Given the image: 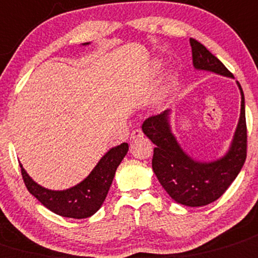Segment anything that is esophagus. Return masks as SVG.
<instances>
[{"label":"esophagus","mask_w":258,"mask_h":258,"mask_svg":"<svg viewBox=\"0 0 258 258\" xmlns=\"http://www.w3.org/2000/svg\"><path fill=\"white\" fill-rule=\"evenodd\" d=\"M140 137H144V132H142V130L136 128V130H134V131L131 132V136H130V139L134 141V140L140 139Z\"/></svg>","instance_id":"esophagus-1"}]
</instances>
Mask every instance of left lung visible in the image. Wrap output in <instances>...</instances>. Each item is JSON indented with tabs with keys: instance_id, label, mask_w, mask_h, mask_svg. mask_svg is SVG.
<instances>
[{
	"instance_id": "8db88e82",
	"label": "left lung",
	"mask_w": 258,
	"mask_h": 258,
	"mask_svg": "<svg viewBox=\"0 0 258 258\" xmlns=\"http://www.w3.org/2000/svg\"><path fill=\"white\" fill-rule=\"evenodd\" d=\"M192 64L197 69L222 76L233 74L203 44L190 37ZM238 83V82H237ZM241 117L228 154L218 161L202 164L190 159L177 145L169 126V111L151 116L142 123V131L155 144L152 170L170 197L187 207L213 203L233 182L247 156V124L244 96L241 86Z\"/></svg>"
}]
</instances>
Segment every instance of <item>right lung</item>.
<instances>
[{
    "mask_svg": "<svg viewBox=\"0 0 258 258\" xmlns=\"http://www.w3.org/2000/svg\"><path fill=\"white\" fill-rule=\"evenodd\" d=\"M127 151L128 145L126 142L111 149L81 184L62 191L40 186L27 175L22 165H20V167L27 190L42 206L57 216L82 219L93 216L101 208L111 187L117 167L126 156Z\"/></svg>",
    "mask_w": 258,
    "mask_h": 258,
    "instance_id": "right-lung-1",
    "label": "right lung"
}]
</instances>
